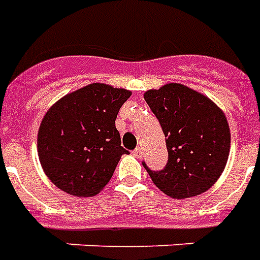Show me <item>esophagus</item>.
Wrapping results in <instances>:
<instances>
[{
	"label": "esophagus",
	"mask_w": 260,
	"mask_h": 260,
	"mask_svg": "<svg viewBox=\"0 0 260 260\" xmlns=\"http://www.w3.org/2000/svg\"><path fill=\"white\" fill-rule=\"evenodd\" d=\"M134 156H137V158H141V155H143V148L141 147H137L136 150H134Z\"/></svg>",
	"instance_id": "obj_1"
}]
</instances>
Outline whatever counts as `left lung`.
I'll use <instances>...</instances> for the list:
<instances>
[{
	"instance_id": "8db88e82",
	"label": "left lung",
	"mask_w": 260,
	"mask_h": 260,
	"mask_svg": "<svg viewBox=\"0 0 260 260\" xmlns=\"http://www.w3.org/2000/svg\"><path fill=\"white\" fill-rule=\"evenodd\" d=\"M159 120L168 148V162L159 172L144 168L167 196L187 199L209 190L221 176L230 155L227 117L203 93L169 82L144 93Z\"/></svg>"
}]
</instances>
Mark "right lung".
<instances>
[{
	"label": "right lung",
	"mask_w": 260,
	"mask_h": 260,
	"mask_svg": "<svg viewBox=\"0 0 260 260\" xmlns=\"http://www.w3.org/2000/svg\"><path fill=\"white\" fill-rule=\"evenodd\" d=\"M132 92L89 84L58 99L42 119L38 155L47 178L62 192L95 196L108 185L127 151L116 117Z\"/></svg>",
	"instance_id": "obj_1"
}]
</instances>
